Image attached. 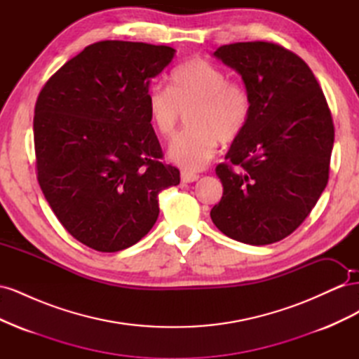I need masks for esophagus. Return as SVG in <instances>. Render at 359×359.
<instances>
[{
  "label": "esophagus",
  "instance_id": "1",
  "mask_svg": "<svg viewBox=\"0 0 359 359\" xmlns=\"http://www.w3.org/2000/svg\"><path fill=\"white\" fill-rule=\"evenodd\" d=\"M199 180V175L190 170H181V181L182 182H194Z\"/></svg>",
  "mask_w": 359,
  "mask_h": 359
}]
</instances>
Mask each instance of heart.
I'll use <instances>...</instances> for the list:
<instances>
[{
    "label": "heart",
    "instance_id": "1",
    "mask_svg": "<svg viewBox=\"0 0 359 359\" xmlns=\"http://www.w3.org/2000/svg\"><path fill=\"white\" fill-rule=\"evenodd\" d=\"M172 85L156 83L147 111L156 132L169 137L187 114V126L170 142L169 157L184 169L203 168L223 144H232L250 123L253 100L247 86L215 64L191 58L172 72Z\"/></svg>",
    "mask_w": 359,
    "mask_h": 359
}]
</instances>
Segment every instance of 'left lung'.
Returning <instances> with one entry per match:
<instances>
[{
  "instance_id": "8db88e82",
  "label": "left lung",
  "mask_w": 359,
  "mask_h": 359,
  "mask_svg": "<svg viewBox=\"0 0 359 359\" xmlns=\"http://www.w3.org/2000/svg\"><path fill=\"white\" fill-rule=\"evenodd\" d=\"M214 55L243 76L253 111L215 168L223 196L211 219L232 240L273 244L298 229L327 187L330 106L306 61L277 43H231Z\"/></svg>"
}]
</instances>
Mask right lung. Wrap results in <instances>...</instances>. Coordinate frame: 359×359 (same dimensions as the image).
Listing matches in <instances>:
<instances>
[{
	"instance_id": "obj_1",
	"label": "right lung",
	"mask_w": 359,
	"mask_h": 359,
	"mask_svg": "<svg viewBox=\"0 0 359 359\" xmlns=\"http://www.w3.org/2000/svg\"><path fill=\"white\" fill-rule=\"evenodd\" d=\"M175 49L104 40L53 73L34 107L36 170L53 214L97 252L124 250L151 231L158 194L180 184L163 161L147 94Z\"/></svg>"
}]
</instances>
